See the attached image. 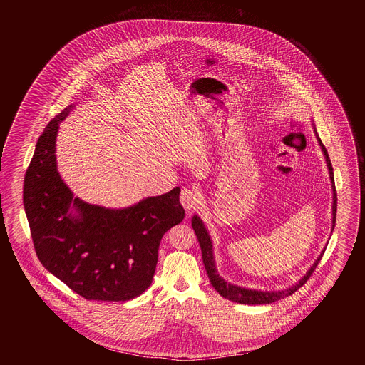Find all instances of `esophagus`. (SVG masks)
<instances>
[{"label": "esophagus", "mask_w": 365, "mask_h": 365, "mask_svg": "<svg viewBox=\"0 0 365 365\" xmlns=\"http://www.w3.org/2000/svg\"><path fill=\"white\" fill-rule=\"evenodd\" d=\"M180 203L186 211L195 209L199 205L198 192L194 188H183L180 192Z\"/></svg>", "instance_id": "obj_1"}]
</instances>
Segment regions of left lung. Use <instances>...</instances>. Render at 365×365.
<instances>
[{
	"label": "left lung",
	"instance_id": "1",
	"mask_svg": "<svg viewBox=\"0 0 365 365\" xmlns=\"http://www.w3.org/2000/svg\"><path fill=\"white\" fill-rule=\"evenodd\" d=\"M317 136V140L320 144L321 150L325 155V160H327V166L329 170V177H331V188H333V206H331V214H333V220H331V229H334V222H336V211H337V194H336V187H334V178H333V168H331V159H329V155L328 151L325 148V145L321 142L319 135L316 133ZM191 225H192V229L197 234V238H198L199 245H200V249H202V258H203V264H205V269L207 272V276L210 279L211 285L212 287L221 294L223 299H230L234 301L237 304H245V305H258V304H270V302H274L278 299H285L287 296H292L296 290H299V287H302L308 279L309 277L313 274L314 269L319 265V262L322 258L324 252L319 255V258L316 259V262L313 264V266H310L309 270L307 272V274L302 277L299 281L297 285L294 287H289L285 290H279V292H262V290H252V289H246V287H237V285H232L229 282H226L222 277H220L217 269H215V262H214V255H212V242H211L210 235L206 230L205 225L202 220L194 215L192 220H191Z\"/></svg>",
	"mask_w": 365,
	"mask_h": 365
}]
</instances>
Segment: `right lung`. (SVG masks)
Wrapping results in <instances>:
<instances>
[{
	"label": "right lung",
	"mask_w": 365,
	"mask_h": 365,
	"mask_svg": "<svg viewBox=\"0 0 365 365\" xmlns=\"http://www.w3.org/2000/svg\"><path fill=\"white\" fill-rule=\"evenodd\" d=\"M72 108L45 127L24 179L34 250L45 269L81 297L128 301L151 285L160 240L185 218L180 188L120 210L73 198L57 171L55 155L58 123ZM71 204L76 216L68 212Z\"/></svg>",
	"instance_id": "right-lung-1"
}]
</instances>
